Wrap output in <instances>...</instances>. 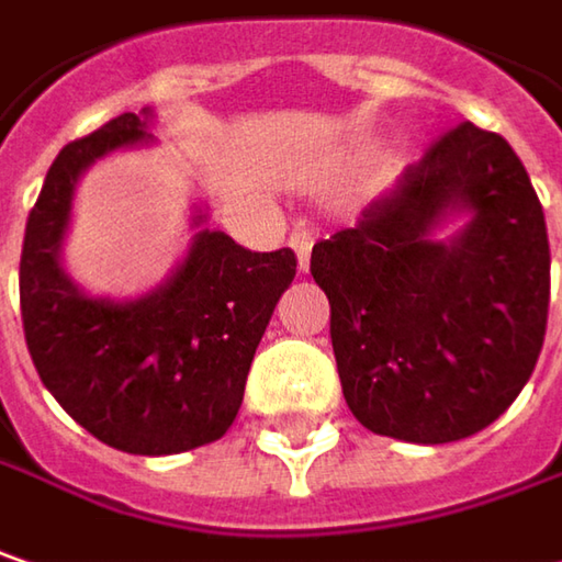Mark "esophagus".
I'll return each mask as SVG.
<instances>
[{
    "label": "esophagus",
    "instance_id": "1",
    "mask_svg": "<svg viewBox=\"0 0 562 562\" xmlns=\"http://www.w3.org/2000/svg\"><path fill=\"white\" fill-rule=\"evenodd\" d=\"M312 245H314V235L308 228H295L292 235H289V248L299 254V273H308V260H312Z\"/></svg>",
    "mask_w": 562,
    "mask_h": 562
}]
</instances>
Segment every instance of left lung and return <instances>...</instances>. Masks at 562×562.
<instances>
[{
    "label": "left lung",
    "mask_w": 562,
    "mask_h": 562,
    "mask_svg": "<svg viewBox=\"0 0 562 562\" xmlns=\"http://www.w3.org/2000/svg\"><path fill=\"white\" fill-rule=\"evenodd\" d=\"M472 222L448 243L431 228ZM312 277L352 416L416 446L468 439L506 413L544 347L550 245L512 146L471 120L442 133L352 228L317 241Z\"/></svg>",
    "instance_id": "left-lung-1"
}]
</instances>
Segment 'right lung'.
<instances>
[{
  "mask_svg": "<svg viewBox=\"0 0 562 562\" xmlns=\"http://www.w3.org/2000/svg\"><path fill=\"white\" fill-rule=\"evenodd\" d=\"M146 123L149 111L120 114L56 155L27 215L18 289L27 352L59 407L104 446L178 454L235 423L257 344L299 260L289 248L257 254L203 228L178 273L146 299L79 292L59 267L79 175L108 151L151 139Z\"/></svg>",
  "mask_w": 562,
  "mask_h": 562,
  "instance_id": "obj_1",
  "label": "right lung"
}]
</instances>
